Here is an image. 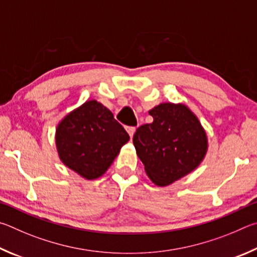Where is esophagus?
I'll list each match as a JSON object with an SVG mask.
<instances>
[{
    "label": "esophagus",
    "mask_w": 257,
    "mask_h": 257,
    "mask_svg": "<svg viewBox=\"0 0 257 257\" xmlns=\"http://www.w3.org/2000/svg\"><path fill=\"white\" fill-rule=\"evenodd\" d=\"M136 127H127L126 128V131H127V133L130 134V138H133V136H134V133H136Z\"/></svg>",
    "instance_id": "esophagus-1"
}]
</instances>
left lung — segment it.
<instances>
[{
    "mask_svg": "<svg viewBox=\"0 0 257 257\" xmlns=\"http://www.w3.org/2000/svg\"><path fill=\"white\" fill-rule=\"evenodd\" d=\"M149 114L154 121L137 130L133 143L150 181L165 187L199 167L208 152V136L185 103L163 102Z\"/></svg>",
    "mask_w": 257,
    "mask_h": 257,
    "instance_id": "left-lung-1",
    "label": "left lung"
}]
</instances>
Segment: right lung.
Wrapping results in <instances>:
<instances>
[{"label": "right lung", "mask_w": 257, "mask_h": 257, "mask_svg": "<svg viewBox=\"0 0 257 257\" xmlns=\"http://www.w3.org/2000/svg\"><path fill=\"white\" fill-rule=\"evenodd\" d=\"M128 140L112 112L94 99L63 117L55 133L62 163L88 181L101 177Z\"/></svg>", "instance_id": "obj_1"}]
</instances>
